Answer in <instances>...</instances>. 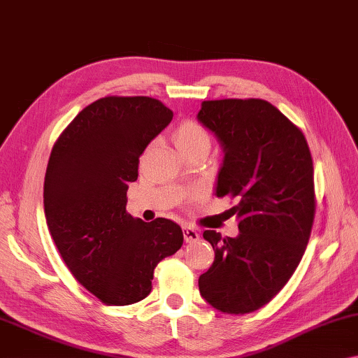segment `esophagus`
I'll list each match as a JSON object with an SVG mask.
<instances>
[{
  "label": "esophagus",
  "mask_w": 358,
  "mask_h": 358,
  "mask_svg": "<svg viewBox=\"0 0 358 358\" xmlns=\"http://www.w3.org/2000/svg\"><path fill=\"white\" fill-rule=\"evenodd\" d=\"M198 238H200V234L194 227H184L185 243H194V241H198Z\"/></svg>",
  "instance_id": "1"
}]
</instances>
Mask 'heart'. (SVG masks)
<instances>
[{"label": "heart", "instance_id": "1", "mask_svg": "<svg viewBox=\"0 0 358 358\" xmlns=\"http://www.w3.org/2000/svg\"><path fill=\"white\" fill-rule=\"evenodd\" d=\"M174 144L179 152L195 147H210V136L201 124L195 122L180 123L174 131Z\"/></svg>", "mask_w": 358, "mask_h": 358}]
</instances>
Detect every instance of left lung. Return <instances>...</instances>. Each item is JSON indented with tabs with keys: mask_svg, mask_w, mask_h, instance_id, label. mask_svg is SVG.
<instances>
[{
	"mask_svg": "<svg viewBox=\"0 0 358 358\" xmlns=\"http://www.w3.org/2000/svg\"><path fill=\"white\" fill-rule=\"evenodd\" d=\"M224 160L216 195L232 196L240 234L205 230L214 262L198 278L201 298L225 313H250L288 283L315 216L313 164L299 128L262 99L205 101L196 115Z\"/></svg>",
	"mask_w": 358,
	"mask_h": 358,
	"instance_id": "left-lung-1",
	"label": "left lung"
}]
</instances>
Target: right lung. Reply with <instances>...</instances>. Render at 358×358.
<instances>
[{"label":"right lung","instance_id":"add662e5","mask_svg":"<svg viewBox=\"0 0 358 358\" xmlns=\"http://www.w3.org/2000/svg\"><path fill=\"white\" fill-rule=\"evenodd\" d=\"M171 120L157 99L102 97L52 147L43 195L49 234L69 271L103 304L147 298L157 264L182 246L176 222L126 213L139 157Z\"/></svg>","mask_w":358,"mask_h":358}]
</instances>
